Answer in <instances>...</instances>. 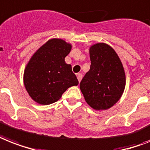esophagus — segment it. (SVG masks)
<instances>
[{
	"label": "esophagus",
	"instance_id": "esophagus-1",
	"mask_svg": "<svg viewBox=\"0 0 150 150\" xmlns=\"http://www.w3.org/2000/svg\"><path fill=\"white\" fill-rule=\"evenodd\" d=\"M77 78H78V80H79V81L80 82L81 80V79H82V75H81V73H79V74H77Z\"/></svg>",
	"mask_w": 150,
	"mask_h": 150
}]
</instances>
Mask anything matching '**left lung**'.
<instances>
[{"instance_id": "1", "label": "left lung", "mask_w": 150, "mask_h": 150, "mask_svg": "<svg viewBox=\"0 0 150 150\" xmlns=\"http://www.w3.org/2000/svg\"><path fill=\"white\" fill-rule=\"evenodd\" d=\"M91 66L80 82L87 104L96 110H106L120 99L126 87V73L117 53L105 43L89 47Z\"/></svg>"}]
</instances>
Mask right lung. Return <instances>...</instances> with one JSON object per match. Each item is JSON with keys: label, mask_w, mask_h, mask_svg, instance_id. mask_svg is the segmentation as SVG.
Wrapping results in <instances>:
<instances>
[{"label": "right lung", "mask_w": 150, "mask_h": 150, "mask_svg": "<svg viewBox=\"0 0 150 150\" xmlns=\"http://www.w3.org/2000/svg\"><path fill=\"white\" fill-rule=\"evenodd\" d=\"M71 45L60 38H52L34 53L24 71V85L33 100L50 105L59 100L69 87L79 85L71 64L64 58Z\"/></svg>", "instance_id": "right-lung-1"}]
</instances>
